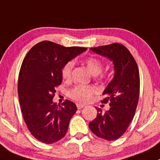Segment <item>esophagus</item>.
<instances>
[{
    "label": "esophagus",
    "mask_w": 160,
    "mask_h": 160,
    "mask_svg": "<svg viewBox=\"0 0 160 160\" xmlns=\"http://www.w3.org/2000/svg\"><path fill=\"white\" fill-rule=\"evenodd\" d=\"M77 108H78V109H80V108H83V107H85L86 105H83V104H81V103H77Z\"/></svg>",
    "instance_id": "obj_1"
}]
</instances>
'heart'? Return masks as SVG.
<instances>
[{
	"label": "heart",
	"mask_w": 160,
	"mask_h": 160,
	"mask_svg": "<svg viewBox=\"0 0 160 160\" xmlns=\"http://www.w3.org/2000/svg\"><path fill=\"white\" fill-rule=\"evenodd\" d=\"M84 63L86 65L88 70L93 75H98L102 70V63L100 60L95 58H88L84 60ZM74 63L72 61L68 62L67 63L63 66L62 69V78L66 80H70L72 76V68ZM97 88L94 86L91 85H77L75 88H72L70 91L69 95L72 99L78 101L80 102H87L91 99V96L97 92Z\"/></svg>",
	"instance_id": "obj_1"
}]
</instances>
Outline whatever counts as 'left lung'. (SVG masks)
I'll return each mask as SVG.
<instances>
[{
    "label": "left lung",
    "mask_w": 160,
    "mask_h": 160,
    "mask_svg": "<svg viewBox=\"0 0 160 160\" xmlns=\"http://www.w3.org/2000/svg\"><path fill=\"white\" fill-rule=\"evenodd\" d=\"M94 53L112 62L114 77L102 95V103H109V109L97 108V116L89 123L91 131L98 137L116 140L128 129L134 118L139 98L140 77L134 57L125 46L119 44L91 48Z\"/></svg>",
    "instance_id": "1"
}]
</instances>
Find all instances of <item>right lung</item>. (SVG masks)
Returning <instances> with one entry per match:
<instances>
[{
	"instance_id": "add662e5",
	"label": "right lung",
	"mask_w": 160,
	"mask_h": 160,
	"mask_svg": "<svg viewBox=\"0 0 160 160\" xmlns=\"http://www.w3.org/2000/svg\"><path fill=\"white\" fill-rule=\"evenodd\" d=\"M86 50L44 41L25 57L18 75V99L25 123L40 142L52 144L66 135L77 108L69 100L62 106L54 102L55 88L62 81L63 66Z\"/></svg>"
}]
</instances>
